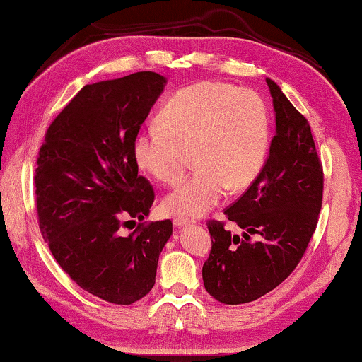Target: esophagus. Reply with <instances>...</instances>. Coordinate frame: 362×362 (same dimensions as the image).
<instances>
[{"instance_id":"34e87169","label":"esophagus","mask_w":362,"mask_h":362,"mask_svg":"<svg viewBox=\"0 0 362 362\" xmlns=\"http://www.w3.org/2000/svg\"><path fill=\"white\" fill-rule=\"evenodd\" d=\"M172 223H174V226L180 228V226H187V225H190L192 220H188V218H183V216H175L174 220H172Z\"/></svg>"}]
</instances>
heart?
<instances>
[{
    "mask_svg": "<svg viewBox=\"0 0 362 362\" xmlns=\"http://www.w3.org/2000/svg\"><path fill=\"white\" fill-rule=\"evenodd\" d=\"M271 116L256 91L225 81H197L177 90L159 113V126L141 129L132 152L142 170L165 185L197 170L164 200L170 215L200 216L228 188L244 190L266 165Z\"/></svg>",
    "mask_w": 362,
    "mask_h": 362,
    "instance_id": "obj_1",
    "label": "heart"
}]
</instances>
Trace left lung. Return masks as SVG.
I'll return each mask as SVG.
<instances>
[{
    "mask_svg": "<svg viewBox=\"0 0 362 362\" xmlns=\"http://www.w3.org/2000/svg\"><path fill=\"white\" fill-rule=\"evenodd\" d=\"M276 136L256 180L225 210V221L206 223L210 256L202 276L206 292L225 305L254 302L282 284L302 261L317 230L323 200V165L307 118L267 80Z\"/></svg>",
    "mask_w": 362,
    "mask_h": 362,
    "instance_id": "obj_1",
    "label": "left lung"
}]
</instances>
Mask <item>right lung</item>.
<instances>
[{"label": "right lung", "instance_id": "add662e5", "mask_svg": "<svg viewBox=\"0 0 362 362\" xmlns=\"http://www.w3.org/2000/svg\"><path fill=\"white\" fill-rule=\"evenodd\" d=\"M164 85L156 72L85 85L50 123L35 162L37 221L50 252L81 288L115 305L151 292L172 234L170 220L119 233L154 203L132 141Z\"/></svg>", "mask_w": 362, "mask_h": 362}]
</instances>
